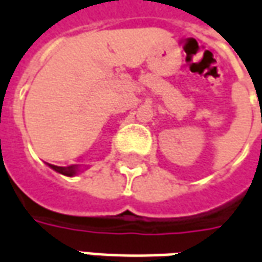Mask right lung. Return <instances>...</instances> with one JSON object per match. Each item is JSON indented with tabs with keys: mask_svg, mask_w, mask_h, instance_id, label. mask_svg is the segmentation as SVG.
<instances>
[{
	"mask_svg": "<svg viewBox=\"0 0 262 262\" xmlns=\"http://www.w3.org/2000/svg\"><path fill=\"white\" fill-rule=\"evenodd\" d=\"M50 167H51L52 169H55V171H57V172H59V174H62V176H67V177L75 176V172L78 171L75 165H68V167H58V165H52V164H50Z\"/></svg>",
	"mask_w": 262,
	"mask_h": 262,
	"instance_id": "obj_1",
	"label": "right lung"
}]
</instances>
